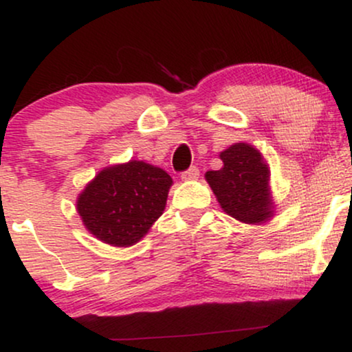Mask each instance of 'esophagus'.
I'll use <instances>...</instances> for the list:
<instances>
[{
	"mask_svg": "<svg viewBox=\"0 0 352 352\" xmlns=\"http://www.w3.org/2000/svg\"><path fill=\"white\" fill-rule=\"evenodd\" d=\"M199 175H200L199 167H190L188 170H185L184 173H182V180H185V182H192V180H197V179H199Z\"/></svg>",
	"mask_w": 352,
	"mask_h": 352,
	"instance_id": "1",
	"label": "esophagus"
}]
</instances>
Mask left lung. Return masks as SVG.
I'll list each match as a JSON object with an SVG mask.
<instances>
[{
	"instance_id": "1",
	"label": "left lung",
	"mask_w": 352,
	"mask_h": 352,
	"mask_svg": "<svg viewBox=\"0 0 352 352\" xmlns=\"http://www.w3.org/2000/svg\"><path fill=\"white\" fill-rule=\"evenodd\" d=\"M223 167L205 173L221 210L238 221L263 225L274 215L270 165L254 145L236 142L220 152Z\"/></svg>"
}]
</instances>
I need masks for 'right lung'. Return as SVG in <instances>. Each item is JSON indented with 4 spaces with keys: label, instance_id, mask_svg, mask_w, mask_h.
Returning a JSON list of instances; mask_svg holds the SVG:
<instances>
[{
    "label": "right lung",
    "instance_id": "obj_1",
    "mask_svg": "<svg viewBox=\"0 0 352 352\" xmlns=\"http://www.w3.org/2000/svg\"><path fill=\"white\" fill-rule=\"evenodd\" d=\"M172 177L144 160L109 165L76 200L82 225L102 243L135 245L164 213Z\"/></svg>",
    "mask_w": 352,
    "mask_h": 352
}]
</instances>
